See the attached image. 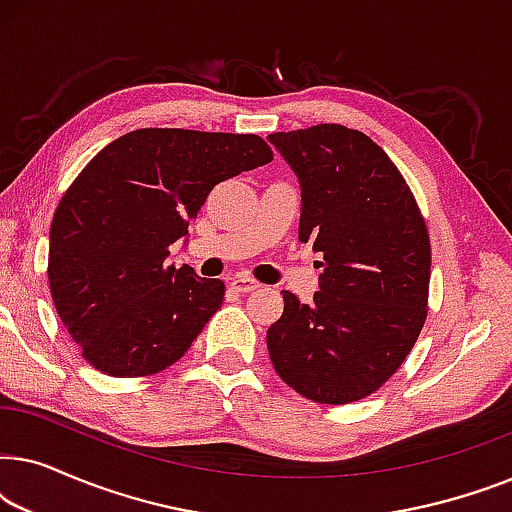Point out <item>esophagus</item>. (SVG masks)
<instances>
[{
	"instance_id": "34e87169",
	"label": "esophagus",
	"mask_w": 512,
	"mask_h": 512,
	"mask_svg": "<svg viewBox=\"0 0 512 512\" xmlns=\"http://www.w3.org/2000/svg\"><path fill=\"white\" fill-rule=\"evenodd\" d=\"M258 286H261V284H258L256 279L247 277V275H235L233 282H230V289L237 291V293H251V291H256Z\"/></svg>"
}]
</instances>
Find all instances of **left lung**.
I'll return each mask as SVG.
<instances>
[{
  "instance_id": "left-lung-1",
  "label": "left lung",
  "mask_w": 512,
  "mask_h": 512,
  "mask_svg": "<svg viewBox=\"0 0 512 512\" xmlns=\"http://www.w3.org/2000/svg\"><path fill=\"white\" fill-rule=\"evenodd\" d=\"M268 139L298 177V240L324 256L314 303L284 291V314L268 328L272 366L310 401H359L401 368L422 333L424 216L387 153L359 130L321 123Z\"/></svg>"
}]
</instances>
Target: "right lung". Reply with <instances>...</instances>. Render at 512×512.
I'll return each instance as SVG.
<instances>
[{"mask_svg": "<svg viewBox=\"0 0 512 512\" xmlns=\"http://www.w3.org/2000/svg\"><path fill=\"white\" fill-rule=\"evenodd\" d=\"M270 160L258 135L144 128L83 167L55 209L48 282L90 366L142 377L188 352L226 286L167 265L170 244L188 235L216 184Z\"/></svg>", "mask_w": 512, "mask_h": 512, "instance_id": "right-lung-1", "label": "right lung"}]
</instances>
